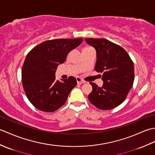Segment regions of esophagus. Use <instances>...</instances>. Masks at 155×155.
<instances>
[{
    "instance_id": "esophagus-1",
    "label": "esophagus",
    "mask_w": 155,
    "mask_h": 155,
    "mask_svg": "<svg viewBox=\"0 0 155 155\" xmlns=\"http://www.w3.org/2000/svg\"><path fill=\"white\" fill-rule=\"evenodd\" d=\"M76 79H77V83H78V84H83V83H85V82H84L83 79H81V78H79V77H77V78H76Z\"/></svg>"
}]
</instances>
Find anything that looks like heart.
Returning <instances> with one entry per match:
<instances>
[{
  "instance_id": "b5f03b06",
  "label": "heart",
  "mask_w": 155,
  "mask_h": 155,
  "mask_svg": "<svg viewBox=\"0 0 155 155\" xmlns=\"http://www.w3.org/2000/svg\"><path fill=\"white\" fill-rule=\"evenodd\" d=\"M90 48H91V47H85V48H84L83 51H84V50H88V49H90Z\"/></svg>"
}]
</instances>
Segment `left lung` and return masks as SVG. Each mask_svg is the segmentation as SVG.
<instances>
[{
	"label": "left lung",
	"mask_w": 155,
	"mask_h": 155,
	"mask_svg": "<svg viewBox=\"0 0 155 155\" xmlns=\"http://www.w3.org/2000/svg\"><path fill=\"white\" fill-rule=\"evenodd\" d=\"M97 51L94 70L103 74V85L90 83L93 91L88 99L101 110H110L127 98L134 79L133 62L120 46L104 38H84Z\"/></svg>",
	"instance_id": "1"
}]
</instances>
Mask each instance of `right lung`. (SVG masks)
<instances>
[{
	"label": "right lung",
	"mask_w": 155,
	"mask_h": 155,
	"mask_svg": "<svg viewBox=\"0 0 155 155\" xmlns=\"http://www.w3.org/2000/svg\"><path fill=\"white\" fill-rule=\"evenodd\" d=\"M83 40L47 41L36 46L27 54L22 68V86L28 101L37 109L51 113L66 103L77 82L73 77L61 82L56 80V69Z\"/></svg>",
	"instance_id": "add662e5"
}]
</instances>
